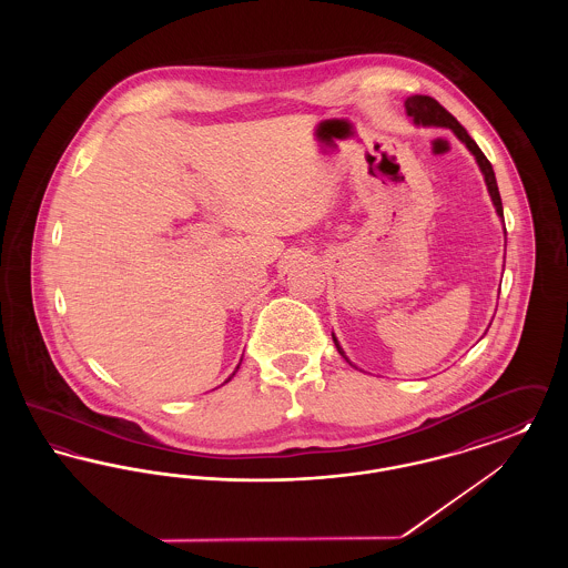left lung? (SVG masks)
Returning a JSON list of instances; mask_svg holds the SVG:
<instances>
[{
	"label": "left lung",
	"mask_w": 568,
	"mask_h": 568,
	"mask_svg": "<svg viewBox=\"0 0 568 568\" xmlns=\"http://www.w3.org/2000/svg\"><path fill=\"white\" fill-rule=\"evenodd\" d=\"M405 109L406 114L413 119L415 125L449 128L454 134L458 135L459 140L466 144V149L475 155V160L479 163V170H481V174H484V179H486L489 197H491V202H494V206H496V213L503 219V200H500L498 185H496L494 168H491V163L487 162V158L484 155V151L477 146V142L459 125L458 119H456L452 112H447V110L443 109L430 95H410V98H406ZM505 236H507V230H505ZM332 338H334V345H336L338 353L349 362V357L345 355L343 347L338 345V341H336L334 334H332ZM349 364H352V362H349Z\"/></svg>",
	"instance_id": "obj_1"
}]
</instances>
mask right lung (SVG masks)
I'll list each match as a JSON object with an SVG mask.
<instances>
[{"instance_id":"right-lung-1","label":"right lung","mask_w":568,"mask_h":568,"mask_svg":"<svg viewBox=\"0 0 568 568\" xmlns=\"http://www.w3.org/2000/svg\"><path fill=\"white\" fill-rule=\"evenodd\" d=\"M241 362H243V359H241ZM239 368H241V364H239V366H236V371H239ZM236 371H234V373H232V377H234V375H236ZM230 377V378H232ZM230 378H227V381H230ZM227 381H225V383H227Z\"/></svg>"}]
</instances>
